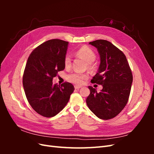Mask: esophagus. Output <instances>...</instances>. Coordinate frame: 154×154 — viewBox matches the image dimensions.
Returning <instances> with one entry per match:
<instances>
[{
    "label": "esophagus",
    "instance_id": "1",
    "mask_svg": "<svg viewBox=\"0 0 154 154\" xmlns=\"http://www.w3.org/2000/svg\"><path fill=\"white\" fill-rule=\"evenodd\" d=\"M82 86H81V85H74V88H75V89H78V88H82Z\"/></svg>",
    "mask_w": 154,
    "mask_h": 154
}]
</instances>
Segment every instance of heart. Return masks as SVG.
<instances>
[{
    "label": "heart",
    "mask_w": 154,
    "mask_h": 154,
    "mask_svg": "<svg viewBox=\"0 0 154 154\" xmlns=\"http://www.w3.org/2000/svg\"><path fill=\"white\" fill-rule=\"evenodd\" d=\"M76 54L78 57H80L85 60L87 63V67L89 69H94L92 62L96 59V54L94 53L90 48L87 46H83L79 49L77 50ZM64 65L66 68H69L71 66V58L70 56L66 55L64 58ZM87 74L85 73L82 72H72L69 74L67 76V80L72 83H76V84H81L83 81L87 78Z\"/></svg>",
    "instance_id": "obj_1"
}]
</instances>
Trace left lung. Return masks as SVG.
Instances as JSON below:
<instances>
[{
    "mask_svg": "<svg viewBox=\"0 0 154 154\" xmlns=\"http://www.w3.org/2000/svg\"><path fill=\"white\" fill-rule=\"evenodd\" d=\"M97 48L100 65L91 82L101 85L102 90L88 86L86 103L97 118L110 119L119 114L127 105L133 76L125 55L110 42L97 40L89 42Z\"/></svg>",
    "mask_w": 154,
    "mask_h": 154,
    "instance_id": "left-lung-1",
    "label": "left lung"
}]
</instances>
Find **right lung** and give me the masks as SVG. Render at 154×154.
I'll list each match as a JSON object with an SVG mask.
<instances>
[{
  "label": "right lung",
  "mask_w": 154,
  "mask_h": 154,
  "mask_svg": "<svg viewBox=\"0 0 154 154\" xmlns=\"http://www.w3.org/2000/svg\"><path fill=\"white\" fill-rule=\"evenodd\" d=\"M68 42L52 39L36 48L27 59L23 75V87L29 103L46 118L58 114L67 103L74 87L71 83L53 84L58 72L65 69Z\"/></svg>",
  "instance_id": "right-lung-1"
}]
</instances>
